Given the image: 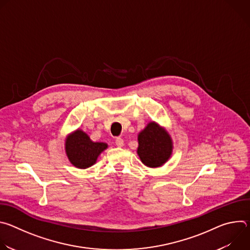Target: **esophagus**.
<instances>
[{
    "label": "esophagus",
    "mask_w": 250,
    "mask_h": 250,
    "mask_svg": "<svg viewBox=\"0 0 250 250\" xmlns=\"http://www.w3.org/2000/svg\"><path fill=\"white\" fill-rule=\"evenodd\" d=\"M116 146H119V147L124 146V139L121 138V137H117L116 138Z\"/></svg>",
    "instance_id": "34e87169"
}]
</instances>
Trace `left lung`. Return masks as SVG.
Listing matches in <instances>:
<instances>
[{
	"instance_id": "1",
	"label": "left lung",
	"mask_w": 250,
	"mask_h": 250,
	"mask_svg": "<svg viewBox=\"0 0 250 250\" xmlns=\"http://www.w3.org/2000/svg\"><path fill=\"white\" fill-rule=\"evenodd\" d=\"M137 154L145 165L162 166L171 156L173 144L169 133L156 123H149L137 136Z\"/></svg>"
}]
</instances>
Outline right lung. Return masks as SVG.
Listing matches in <instances>:
<instances>
[{"label":"right lung","mask_w":250,"mask_h":250,"mask_svg":"<svg viewBox=\"0 0 250 250\" xmlns=\"http://www.w3.org/2000/svg\"><path fill=\"white\" fill-rule=\"evenodd\" d=\"M108 147L104 142H94L81 129L69 134L65 140V150L69 161L75 167L86 169L94 165L98 156Z\"/></svg>","instance_id":"right-lung-1"}]
</instances>
